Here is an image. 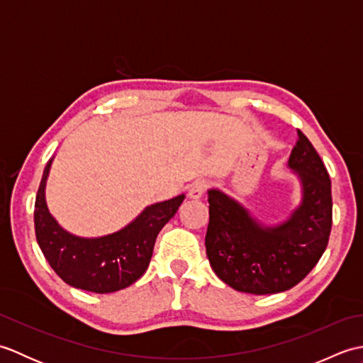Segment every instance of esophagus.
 I'll use <instances>...</instances> for the list:
<instances>
[{
	"instance_id": "esophagus-1",
	"label": "esophagus",
	"mask_w": 363,
	"mask_h": 363,
	"mask_svg": "<svg viewBox=\"0 0 363 363\" xmlns=\"http://www.w3.org/2000/svg\"><path fill=\"white\" fill-rule=\"evenodd\" d=\"M206 189H207V182L206 181H195L190 186V189H189V196L191 199H199V198L203 196Z\"/></svg>"
}]
</instances>
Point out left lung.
Instances as JSON below:
<instances>
[{
	"instance_id": "obj_1",
	"label": "left lung",
	"mask_w": 363,
	"mask_h": 363,
	"mask_svg": "<svg viewBox=\"0 0 363 363\" xmlns=\"http://www.w3.org/2000/svg\"><path fill=\"white\" fill-rule=\"evenodd\" d=\"M289 168L301 184V201L290 217L267 226L218 189L207 190L206 252L220 279L234 290L269 295L295 287L325 252L333 226L328 169L301 130Z\"/></svg>"
}]
</instances>
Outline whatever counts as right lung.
Here are the masks:
<instances>
[{
	"label": "right lung",
	"mask_w": 363,
	"mask_h": 363,
	"mask_svg": "<svg viewBox=\"0 0 363 363\" xmlns=\"http://www.w3.org/2000/svg\"><path fill=\"white\" fill-rule=\"evenodd\" d=\"M52 159L43 169L34 209L37 243L56 274L74 289L112 293L140 279L150 265L156 237L174 217L186 195L145 207L117 233L79 237L68 233L52 217L45 189Z\"/></svg>",
	"instance_id": "add662e5"
}]
</instances>
